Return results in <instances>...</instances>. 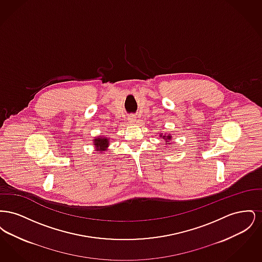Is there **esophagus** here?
Wrapping results in <instances>:
<instances>
[{"label":"esophagus","instance_id":"esophagus-1","mask_svg":"<svg viewBox=\"0 0 262 262\" xmlns=\"http://www.w3.org/2000/svg\"><path fill=\"white\" fill-rule=\"evenodd\" d=\"M127 120H128V122H130V123H134V122L137 120V116H136V115H134V114H132V115H128V117H127Z\"/></svg>","mask_w":262,"mask_h":262}]
</instances>
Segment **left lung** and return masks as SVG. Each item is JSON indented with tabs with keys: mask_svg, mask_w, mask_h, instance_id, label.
I'll use <instances>...</instances> for the list:
<instances>
[{
	"mask_svg": "<svg viewBox=\"0 0 262 262\" xmlns=\"http://www.w3.org/2000/svg\"><path fill=\"white\" fill-rule=\"evenodd\" d=\"M163 139H166L167 141L166 142H169L170 141V139H171V137L170 136H163Z\"/></svg>",
	"mask_w": 262,
	"mask_h": 262,
	"instance_id": "1",
	"label": "left lung"
}]
</instances>
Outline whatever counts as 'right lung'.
Here are the masks:
<instances>
[{
	"mask_svg": "<svg viewBox=\"0 0 262 262\" xmlns=\"http://www.w3.org/2000/svg\"><path fill=\"white\" fill-rule=\"evenodd\" d=\"M94 145L96 148H98L97 152H103V151H106V148L109 145V141L107 137H98L97 139H95Z\"/></svg>",
	"mask_w": 262,
	"mask_h": 262,
	"instance_id": "1",
	"label": "right lung"
}]
</instances>
